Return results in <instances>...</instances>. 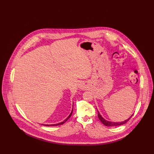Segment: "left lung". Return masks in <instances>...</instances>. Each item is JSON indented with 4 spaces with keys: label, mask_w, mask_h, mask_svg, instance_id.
Instances as JSON below:
<instances>
[{
    "label": "left lung",
    "mask_w": 154,
    "mask_h": 154,
    "mask_svg": "<svg viewBox=\"0 0 154 154\" xmlns=\"http://www.w3.org/2000/svg\"><path fill=\"white\" fill-rule=\"evenodd\" d=\"M133 115V114H132ZM132 115L129 117L128 119H126L124 121H122V122H111V121H109V120H107L105 119L99 113V112L98 111V117H99V120L101 121L102 123L105 125L106 126H107V127H116V126H119V125H123L125 123H127L128 121L129 120V119H130Z\"/></svg>",
    "instance_id": "8db88e82"
}]
</instances>
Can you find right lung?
I'll list each match as a JSON object with an SVG mask.
<instances>
[{
	"mask_svg": "<svg viewBox=\"0 0 154 154\" xmlns=\"http://www.w3.org/2000/svg\"><path fill=\"white\" fill-rule=\"evenodd\" d=\"M73 106H74V102H73ZM72 112H73V107H72V111H71V112H70V115L66 119H65L63 122H60V123H59V124H43L44 125H45V126H57V125H62V124H64L65 122H66V121L70 117V116H72Z\"/></svg>",
	"mask_w": 154,
	"mask_h": 154,
	"instance_id": "1",
	"label": "right lung"
}]
</instances>
